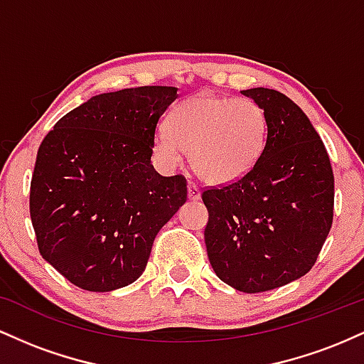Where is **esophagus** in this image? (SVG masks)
<instances>
[{"instance_id":"1","label":"esophagus","mask_w":364,"mask_h":364,"mask_svg":"<svg viewBox=\"0 0 364 364\" xmlns=\"http://www.w3.org/2000/svg\"><path fill=\"white\" fill-rule=\"evenodd\" d=\"M200 196H202L200 188L193 185V183H188V198H190L191 202H196V200H200Z\"/></svg>"}]
</instances>
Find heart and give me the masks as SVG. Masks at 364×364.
<instances>
[{"label": "heart", "instance_id": "1", "mask_svg": "<svg viewBox=\"0 0 364 364\" xmlns=\"http://www.w3.org/2000/svg\"><path fill=\"white\" fill-rule=\"evenodd\" d=\"M267 128L265 112L252 99L196 94L173 107L168 129L154 139V150L169 168L190 152L191 168L203 181L231 185L260 161Z\"/></svg>", "mask_w": 364, "mask_h": 364}]
</instances>
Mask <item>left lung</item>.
Instances as JSON below:
<instances>
[{"label":"left lung","mask_w":364,"mask_h":364,"mask_svg":"<svg viewBox=\"0 0 364 364\" xmlns=\"http://www.w3.org/2000/svg\"><path fill=\"white\" fill-rule=\"evenodd\" d=\"M267 116L260 161L240 181L202 195L207 255L220 281L263 292L315 265L333 217V173L323 141L298 104L272 89L241 90Z\"/></svg>","instance_id":"obj_1"}]
</instances>
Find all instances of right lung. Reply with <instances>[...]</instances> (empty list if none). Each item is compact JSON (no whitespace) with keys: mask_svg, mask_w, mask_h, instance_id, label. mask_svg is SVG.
Segmentation results:
<instances>
[{"mask_svg":"<svg viewBox=\"0 0 364 364\" xmlns=\"http://www.w3.org/2000/svg\"><path fill=\"white\" fill-rule=\"evenodd\" d=\"M176 87L90 97L37 152L31 219L39 252L75 286L107 292L135 282L161 228L186 202V179L154 169L159 118Z\"/></svg>","mask_w":364,"mask_h":364,"instance_id":"1","label":"right lung"}]
</instances>
